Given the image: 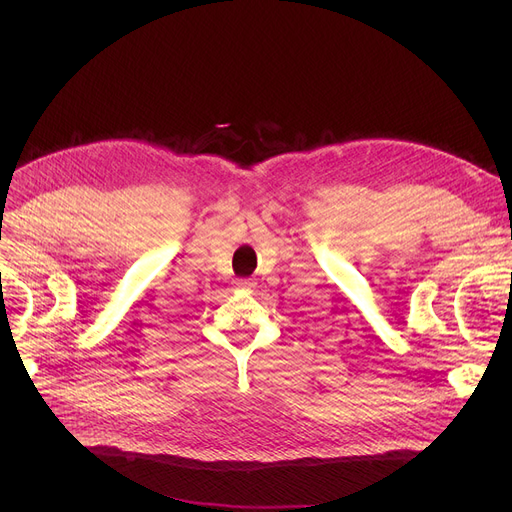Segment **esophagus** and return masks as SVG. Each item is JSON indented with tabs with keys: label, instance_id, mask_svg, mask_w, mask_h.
<instances>
[{
	"label": "esophagus",
	"instance_id": "1",
	"mask_svg": "<svg viewBox=\"0 0 512 512\" xmlns=\"http://www.w3.org/2000/svg\"><path fill=\"white\" fill-rule=\"evenodd\" d=\"M236 286H240V288H249V286H253V284H251V280H238V282H236Z\"/></svg>",
	"mask_w": 512,
	"mask_h": 512
}]
</instances>
